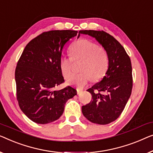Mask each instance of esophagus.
<instances>
[{
  "mask_svg": "<svg viewBox=\"0 0 153 153\" xmlns=\"http://www.w3.org/2000/svg\"><path fill=\"white\" fill-rule=\"evenodd\" d=\"M82 91H83V90L82 89H80V88H76V92H77V94H80V93L82 92Z\"/></svg>",
  "mask_w": 153,
  "mask_h": 153,
  "instance_id": "34e87169",
  "label": "esophagus"
}]
</instances>
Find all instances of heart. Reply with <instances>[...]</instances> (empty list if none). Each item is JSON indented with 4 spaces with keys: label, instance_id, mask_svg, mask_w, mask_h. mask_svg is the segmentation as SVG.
Segmentation results:
<instances>
[{
    "label": "heart",
    "instance_id": "1",
    "mask_svg": "<svg viewBox=\"0 0 153 153\" xmlns=\"http://www.w3.org/2000/svg\"><path fill=\"white\" fill-rule=\"evenodd\" d=\"M71 56L61 55L59 67L62 74L67 78L72 72L73 60L82 61L79 74L72 75L67 79L68 85L83 88L89 82L97 81L105 76L109 66V56L105 48L88 39H80L70 47Z\"/></svg>",
    "mask_w": 153,
    "mask_h": 153
}]
</instances>
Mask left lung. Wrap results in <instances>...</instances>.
<instances>
[{
  "mask_svg": "<svg viewBox=\"0 0 153 153\" xmlns=\"http://www.w3.org/2000/svg\"><path fill=\"white\" fill-rule=\"evenodd\" d=\"M79 33L94 38L109 56L107 72L102 80L87 90L92 99L82 106V113L88 120L97 124H108L120 116L131 94V61L119 41L104 31L81 30Z\"/></svg>",
  "mask_w": 153,
  "mask_h": 153,
  "instance_id": "obj_1",
  "label": "left lung"
}]
</instances>
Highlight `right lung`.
Instances as JSON below:
<instances>
[{"mask_svg":"<svg viewBox=\"0 0 153 153\" xmlns=\"http://www.w3.org/2000/svg\"><path fill=\"white\" fill-rule=\"evenodd\" d=\"M74 30H52L29 42L15 70L19 107L30 120L46 124L63 113L65 103L76 94L71 86L55 90L64 79L59 59L65 44L76 36Z\"/></svg>","mask_w":153,"mask_h":153,"instance_id":"obj_1","label":"right lung"}]
</instances>
